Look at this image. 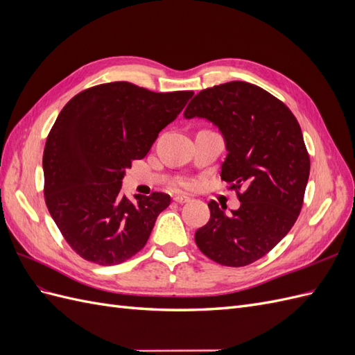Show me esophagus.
Segmentation results:
<instances>
[{
	"label": "esophagus",
	"instance_id": "1",
	"mask_svg": "<svg viewBox=\"0 0 355 355\" xmlns=\"http://www.w3.org/2000/svg\"><path fill=\"white\" fill-rule=\"evenodd\" d=\"M176 202H179V204H184V202H188L191 198L189 197H187V196H175V198H173Z\"/></svg>",
	"mask_w": 355,
	"mask_h": 355
}]
</instances>
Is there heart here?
<instances>
[{"instance_id": "1", "label": "heart", "mask_w": 355, "mask_h": 355, "mask_svg": "<svg viewBox=\"0 0 355 355\" xmlns=\"http://www.w3.org/2000/svg\"><path fill=\"white\" fill-rule=\"evenodd\" d=\"M184 185H188V184H184Z\"/></svg>"}]
</instances>
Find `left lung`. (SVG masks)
<instances>
[{"instance_id":"left-lung-1","label":"left lung","mask_w":355,"mask_h":355,"mask_svg":"<svg viewBox=\"0 0 355 355\" xmlns=\"http://www.w3.org/2000/svg\"><path fill=\"white\" fill-rule=\"evenodd\" d=\"M184 116L218 125L228 151L220 179L241 202L230 214L209 202L210 219L196 232L198 249L225 266L253 263L286 237L302 209L309 155L296 116L275 96L245 81L201 90Z\"/></svg>"}]
</instances>
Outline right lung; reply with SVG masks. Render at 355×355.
I'll return each instance as SVG.
<instances>
[{
    "mask_svg": "<svg viewBox=\"0 0 355 355\" xmlns=\"http://www.w3.org/2000/svg\"><path fill=\"white\" fill-rule=\"evenodd\" d=\"M194 92L155 93L127 81L83 90L63 106L42 155L44 198L83 259L116 265L144 249L170 196H121L124 170L142 159Z\"/></svg>",
    "mask_w": 355,
    "mask_h": 355,
    "instance_id": "1",
    "label": "right lung"
}]
</instances>
